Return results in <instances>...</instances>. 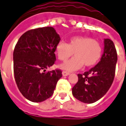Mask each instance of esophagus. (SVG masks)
I'll list each match as a JSON object with an SVG mask.
<instances>
[{
  "instance_id": "1",
  "label": "esophagus",
  "mask_w": 126,
  "mask_h": 126,
  "mask_svg": "<svg viewBox=\"0 0 126 126\" xmlns=\"http://www.w3.org/2000/svg\"><path fill=\"white\" fill-rule=\"evenodd\" d=\"M69 75H70V73L69 72H66V71H63L62 72V76H68Z\"/></svg>"
}]
</instances>
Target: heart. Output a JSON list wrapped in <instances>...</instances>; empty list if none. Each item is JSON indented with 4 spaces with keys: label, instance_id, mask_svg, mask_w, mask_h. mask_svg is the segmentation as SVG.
Wrapping results in <instances>:
<instances>
[{
    "label": "heart",
    "instance_id": "1",
    "mask_svg": "<svg viewBox=\"0 0 126 126\" xmlns=\"http://www.w3.org/2000/svg\"><path fill=\"white\" fill-rule=\"evenodd\" d=\"M75 57L59 67L69 72L82 68L83 64L87 67L95 65L101 57L102 48L100 44L94 39L87 37L77 36L69 39V43L60 41L55 47V53L61 61H66L72 55Z\"/></svg>",
    "mask_w": 126,
    "mask_h": 126
}]
</instances>
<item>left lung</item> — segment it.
Listing matches in <instances>:
<instances>
[{"label":"left lung","instance_id":"obj_1","mask_svg":"<svg viewBox=\"0 0 126 126\" xmlns=\"http://www.w3.org/2000/svg\"><path fill=\"white\" fill-rule=\"evenodd\" d=\"M117 53L115 46L110 39H104V49L100 62L82 75L72 89L73 96L85 103H93L108 92L115 74Z\"/></svg>","mask_w":126,"mask_h":126}]
</instances>
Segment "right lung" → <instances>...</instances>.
<instances>
[{"label":"right lung","mask_w":126,"mask_h":126,"mask_svg":"<svg viewBox=\"0 0 126 126\" xmlns=\"http://www.w3.org/2000/svg\"><path fill=\"white\" fill-rule=\"evenodd\" d=\"M60 39L53 27H44L27 31L17 41L13 53L14 78L28 100L39 103L53 95L62 71H46L55 63V47Z\"/></svg>","instance_id":"add662e5"}]
</instances>
